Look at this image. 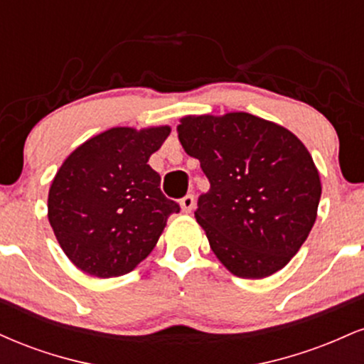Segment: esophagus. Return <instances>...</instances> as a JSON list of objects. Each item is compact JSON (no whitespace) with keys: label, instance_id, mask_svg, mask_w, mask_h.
<instances>
[{"label":"esophagus","instance_id":"1","mask_svg":"<svg viewBox=\"0 0 364 364\" xmlns=\"http://www.w3.org/2000/svg\"><path fill=\"white\" fill-rule=\"evenodd\" d=\"M179 205H181V210L185 212V214H190V212L193 210V207H195V198H193V195H186L185 198H181V202H179Z\"/></svg>","mask_w":364,"mask_h":364}]
</instances>
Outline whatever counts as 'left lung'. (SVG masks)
Here are the masks:
<instances>
[{"label":"left lung","mask_w":364,"mask_h":364,"mask_svg":"<svg viewBox=\"0 0 364 364\" xmlns=\"http://www.w3.org/2000/svg\"><path fill=\"white\" fill-rule=\"evenodd\" d=\"M176 129L210 181L195 219L219 262L243 279L284 269L310 235L321 195L318 169L303 141L241 111L188 114Z\"/></svg>","instance_id":"8db88e82"}]
</instances>
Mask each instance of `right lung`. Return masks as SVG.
<instances>
[{
	"label": "right lung",
	"mask_w": 364,
	"mask_h": 364,
	"mask_svg": "<svg viewBox=\"0 0 364 364\" xmlns=\"http://www.w3.org/2000/svg\"><path fill=\"white\" fill-rule=\"evenodd\" d=\"M168 124L114 127L65 159L48 195V219L70 262L99 279L132 272L149 257L179 205L147 164Z\"/></svg>",
	"instance_id": "right-lung-1"
}]
</instances>
